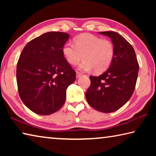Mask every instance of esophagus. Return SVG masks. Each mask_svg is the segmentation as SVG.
I'll use <instances>...</instances> for the list:
<instances>
[{
  "mask_svg": "<svg viewBox=\"0 0 156 156\" xmlns=\"http://www.w3.org/2000/svg\"><path fill=\"white\" fill-rule=\"evenodd\" d=\"M81 76H82V73H81L78 72H76V78H80Z\"/></svg>",
  "mask_w": 156,
  "mask_h": 156,
  "instance_id": "esophagus-1",
  "label": "esophagus"
}]
</instances>
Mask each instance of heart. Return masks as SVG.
<instances>
[{
	"label": "heart",
	"instance_id": "obj_1",
	"mask_svg": "<svg viewBox=\"0 0 156 156\" xmlns=\"http://www.w3.org/2000/svg\"><path fill=\"white\" fill-rule=\"evenodd\" d=\"M65 60L76 65L84 58L78 69L84 72L95 70L97 73L106 71L112 65L115 49L112 42L91 34H83L74 38V44L65 43L62 49Z\"/></svg>",
	"mask_w": 156,
	"mask_h": 156
}]
</instances>
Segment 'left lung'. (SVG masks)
<instances>
[{"instance_id": "left-lung-1", "label": "left lung", "mask_w": 156, "mask_h": 156, "mask_svg": "<svg viewBox=\"0 0 156 156\" xmlns=\"http://www.w3.org/2000/svg\"><path fill=\"white\" fill-rule=\"evenodd\" d=\"M109 37L115 49L109 68L99 76H89L91 85L86 91L88 104L103 113L119 109L131 98L138 78L139 65L131 44L115 31H100Z\"/></svg>"}]
</instances>
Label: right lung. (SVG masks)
<instances>
[{
	"instance_id": "obj_1",
	"label": "right lung",
	"mask_w": 156,
	"mask_h": 156,
	"mask_svg": "<svg viewBox=\"0 0 156 156\" xmlns=\"http://www.w3.org/2000/svg\"><path fill=\"white\" fill-rule=\"evenodd\" d=\"M67 33L49 31L26 44L17 63L18 94L26 107L39 115H50L65 104L66 91L76 72L62 49Z\"/></svg>"
}]
</instances>
